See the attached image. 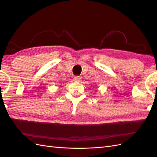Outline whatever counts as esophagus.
<instances>
[{
  "label": "esophagus",
  "instance_id": "esophagus-1",
  "mask_svg": "<svg viewBox=\"0 0 157 157\" xmlns=\"http://www.w3.org/2000/svg\"><path fill=\"white\" fill-rule=\"evenodd\" d=\"M81 79H82V78L80 76H75L74 78H73V80H74L75 82H79L81 81Z\"/></svg>",
  "mask_w": 157,
  "mask_h": 157
}]
</instances>
